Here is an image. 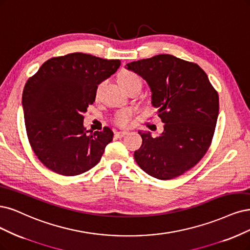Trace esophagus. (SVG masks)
<instances>
[{
	"label": "esophagus",
	"mask_w": 250,
	"mask_h": 250,
	"mask_svg": "<svg viewBox=\"0 0 250 250\" xmlns=\"http://www.w3.org/2000/svg\"><path fill=\"white\" fill-rule=\"evenodd\" d=\"M126 134H128L127 131H117V132H115V135H116L117 137H123V136H125Z\"/></svg>",
	"instance_id": "esophagus-1"
}]
</instances>
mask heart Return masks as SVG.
<instances>
[{
	"mask_svg": "<svg viewBox=\"0 0 250 250\" xmlns=\"http://www.w3.org/2000/svg\"><path fill=\"white\" fill-rule=\"evenodd\" d=\"M119 83L122 85V88L128 87L133 83L142 84V79L134 72L131 71H123L119 76ZM97 90V94H98ZM133 115V110L130 108L120 110L114 117V122L120 127H127L131 122V118Z\"/></svg>",
	"mask_w": 250,
	"mask_h": 250,
	"instance_id": "1",
	"label": "heart"
}]
</instances>
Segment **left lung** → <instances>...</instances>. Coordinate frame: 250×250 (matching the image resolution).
<instances>
[{"label": "left lung", "instance_id": "obj_1", "mask_svg": "<svg viewBox=\"0 0 250 250\" xmlns=\"http://www.w3.org/2000/svg\"><path fill=\"white\" fill-rule=\"evenodd\" d=\"M127 69L147 81L152 104L165 123L159 136L140 132L143 144L134 152L136 163L159 180L183 175L210 148L219 111L217 91L199 65L171 55L139 60Z\"/></svg>", "mask_w": 250, "mask_h": 250}]
</instances>
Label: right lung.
Returning <instances> with one entry per match:
<instances>
[{
    "label": "right lung",
    "instance_id": "right-lung-1",
    "mask_svg": "<svg viewBox=\"0 0 250 250\" xmlns=\"http://www.w3.org/2000/svg\"><path fill=\"white\" fill-rule=\"evenodd\" d=\"M120 65V60L68 54L47 60L25 83L22 107L28 140L48 169L72 177L100 161L114 133L104 127L88 134L83 114L95 101L98 84Z\"/></svg>",
    "mask_w": 250,
    "mask_h": 250
}]
</instances>
